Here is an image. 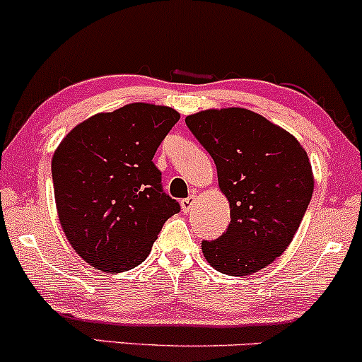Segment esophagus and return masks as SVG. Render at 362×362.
Wrapping results in <instances>:
<instances>
[{"instance_id": "obj_1", "label": "esophagus", "mask_w": 362, "mask_h": 362, "mask_svg": "<svg viewBox=\"0 0 362 362\" xmlns=\"http://www.w3.org/2000/svg\"><path fill=\"white\" fill-rule=\"evenodd\" d=\"M196 199H197L196 196H189V197H185V199H182V201H180L182 211H184V213H187L189 209L192 208V206H194V202H196Z\"/></svg>"}]
</instances>
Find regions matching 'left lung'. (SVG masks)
<instances>
[{"label": "left lung", "instance_id": "obj_1", "mask_svg": "<svg viewBox=\"0 0 362 362\" xmlns=\"http://www.w3.org/2000/svg\"><path fill=\"white\" fill-rule=\"evenodd\" d=\"M216 165L230 202V223L202 254L216 272L245 276L288 247L313 197L311 163L296 137L244 108L208 110L185 118Z\"/></svg>", "mask_w": 362, "mask_h": 362}]
</instances>
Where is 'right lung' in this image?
I'll use <instances>...</instances> for the list:
<instances>
[{
	"instance_id": "right-lung-1",
	"label": "right lung",
	"mask_w": 362,
	"mask_h": 362,
	"mask_svg": "<svg viewBox=\"0 0 362 362\" xmlns=\"http://www.w3.org/2000/svg\"><path fill=\"white\" fill-rule=\"evenodd\" d=\"M178 120L168 106L132 103L94 115L58 146L51 173L59 223L86 263L110 273L136 268L180 211L153 163Z\"/></svg>"
}]
</instances>
